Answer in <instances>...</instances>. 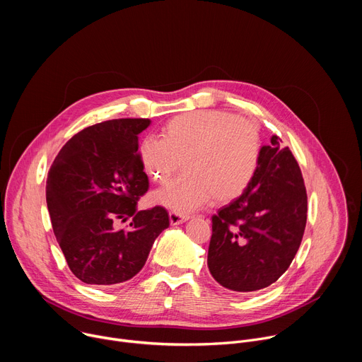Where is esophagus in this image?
Listing matches in <instances>:
<instances>
[{"label":"esophagus","mask_w":362,"mask_h":362,"mask_svg":"<svg viewBox=\"0 0 362 362\" xmlns=\"http://www.w3.org/2000/svg\"><path fill=\"white\" fill-rule=\"evenodd\" d=\"M169 219H170V225L176 226V225H182L183 222H186L189 219V216L177 214V212H170L169 214Z\"/></svg>","instance_id":"esophagus-1"}]
</instances>
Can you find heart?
<instances>
[{
    "label": "heart",
    "mask_w": 362,
    "mask_h": 362,
    "mask_svg": "<svg viewBox=\"0 0 362 362\" xmlns=\"http://www.w3.org/2000/svg\"><path fill=\"white\" fill-rule=\"evenodd\" d=\"M160 136L146 137L139 158L158 183H166L185 162V175L151 194L154 204L177 214L200 209L214 199L216 203L235 200L259 168L262 140L257 127L225 112L176 116Z\"/></svg>",
    "instance_id": "obj_1"
}]
</instances>
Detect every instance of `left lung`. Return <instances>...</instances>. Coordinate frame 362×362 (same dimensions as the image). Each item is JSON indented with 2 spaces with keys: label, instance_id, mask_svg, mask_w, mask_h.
<instances>
[{
  "label": "left lung",
  "instance_id": "1",
  "mask_svg": "<svg viewBox=\"0 0 362 362\" xmlns=\"http://www.w3.org/2000/svg\"><path fill=\"white\" fill-rule=\"evenodd\" d=\"M281 139L262 146L249 187L212 216L208 267L218 284L239 292L274 284L291 265L306 225L300 169Z\"/></svg>",
  "mask_w": 362,
  "mask_h": 362
}]
</instances>
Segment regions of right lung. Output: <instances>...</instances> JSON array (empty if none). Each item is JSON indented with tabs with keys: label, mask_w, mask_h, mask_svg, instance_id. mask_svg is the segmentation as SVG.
Here are the masks:
<instances>
[{
	"label": "right lung",
	"mask_w": 362,
	"mask_h": 362,
	"mask_svg": "<svg viewBox=\"0 0 362 362\" xmlns=\"http://www.w3.org/2000/svg\"><path fill=\"white\" fill-rule=\"evenodd\" d=\"M148 119H117L90 126L60 150L47 177L45 199L57 242L71 272L88 285H116L144 267L169 214L137 211L148 189L139 158V134ZM132 221L124 231L117 220Z\"/></svg>",
	"instance_id": "right-lung-1"
}]
</instances>
